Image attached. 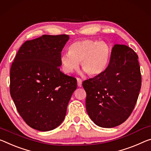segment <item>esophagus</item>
<instances>
[{
  "label": "esophagus",
  "instance_id": "1",
  "mask_svg": "<svg viewBox=\"0 0 151 151\" xmlns=\"http://www.w3.org/2000/svg\"><path fill=\"white\" fill-rule=\"evenodd\" d=\"M76 81H77L78 87H81V86H82V80H81V78H76Z\"/></svg>",
  "mask_w": 151,
  "mask_h": 151
}]
</instances>
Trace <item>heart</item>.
<instances>
[{"instance_id":"heart-1","label":"heart","mask_w":151,"mask_h":151,"mask_svg":"<svg viewBox=\"0 0 151 151\" xmlns=\"http://www.w3.org/2000/svg\"><path fill=\"white\" fill-rule=\"evenodd\" d=\"M109 54V47L105 42L83 40L73 42L68 47V52L62 54L60 60L64 73H73L80 63L88 75L96 76L106 68Z\"/></svg>"}]
</instances>
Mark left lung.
Masks as SVG:
<instances>
[{"mask_svg": "<svg viewBox=\"0 0 151 151\" xmlns=\"http://www.w3.org/2000/svg\"><path fill=\"white\" fill-rule=\"evenodd\" d=\"M138 57L126 45L115 44L108 66L83 81L86 109L91 120L102 128L116 127L132 112L141 87Z\"/></svg>", "mask_w": 151, "mask_h": 151, "instance_id": "left-lung-1", "label": "left lung"}]
</instances>
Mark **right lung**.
<instances>
[{
	"label": "right lung",
	"instance_id": "right-lung-1",
	"mask_svg": "<svg viewBox=\"0 0 151 151\" xmlns=\"http://www.w3.org/2000/svg\"><path fill=\"white\" fill-rule=\"evenodd\" d=\"M68 35H43L26 41L12 64L10 93L21 118L31 128L52 130L60 125L77 87L76 79L60 70Z\"/></svg>",
	"mask_w": 151,
	"mask_h": 151
}]
</instances>
